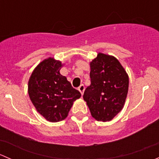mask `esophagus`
Listing matches in <instances>:
<instances>
[{
    "label": "esophagus",
    "mask_w": 159,
    "mask_h": 159,
    "mask_svg": "<svg viewBox=\"0 0 159 159\" xmlns=\"http://www.w3.org/2000/svg\"><path fill=\"white\" fill-rule=\"evenodd\" d=\"M84 89H85V88H84V86L83 85V84H81V85L78 87V91L81 92V94H84Z\"/></svg>",
    "instance_id": "obj_1"
}]
</instances>
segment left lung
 Here are the masks:
<instances>
[{
	"label": "left lung",
	"mask_w": 159,
	"mask_h": 159,
	"mask_svg": "<svg viewBox=\"0 0 159 159\" xmlns=\"http://www.w3.org/2000/svg\"><path fill=\"white\" fill-rule=\"evenodd\" d=\"M91 84L83 98L97 121H109L124 107L129 78L119 61L114 56L98 53L90 62Z\"/></svg>",
	"instance_id": "8db88e82"
}]
</instances>
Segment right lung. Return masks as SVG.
Instances as JSON below:
<instances>
[{"instance_id": "1", "label": "right lung", "mask_w": 159, "mask_h": 159, "mask_svg": "<svg viewBox=\"0 0 159 159\" xmlns=\"http://www.w3.org/2000/svg\"><path fill=\"white\" fill-rule=\"evenodd\" d=\"M63 64L54 57L40 62L28 81V94L37 111L50 122L65 119L81 93L60 74Z\"/></svg>"}]
</instances>
